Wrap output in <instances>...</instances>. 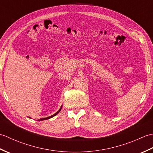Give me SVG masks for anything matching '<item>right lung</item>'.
Wrapping results in <instances>:
<instances>
[{"instance_id": "add662e5", "label": "right lung", "mask_w": 153, "mask_h": 153, "mask_svg": "<svg viewBox=\"0 0 153 153\" xmlns=\"http://www.w3.org/2000/svg\"><path fill=\"white\" fill-rule=\"evenodd\" d=\"M61 109H62V106L60 107V108L59 109V110H58V111L57 112H56V113H55V114H53V115H52V116H48V117H47V118H41V119H39V120H39V121H41V120H48V119H49V118H53V117H54V116H56V114H58L60 112V110H61ZM29 118H30V117H29Z\"/></svg>"}]
</instances>
